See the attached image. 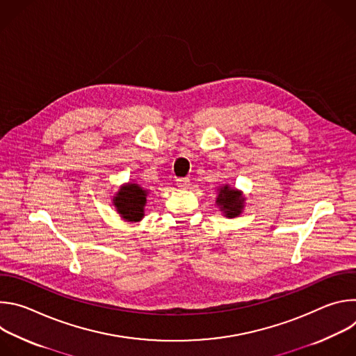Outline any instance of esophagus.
Here are the masks:
<instances>
[{
  "mask_svg": "<svg viewBox=\"0 0 356 356\" xmlns=\"http://www.w3.org/2000/svg\"><path fill=\"white\" fill-rule=\"evenodd\" d=\"M177 183V187L179 188H181V190H186V188H188V186H190V179H187V177H181V179H177L176 180Z\"/></svg>",
  "mask_w": 356,
  "mask_h": 356,
  "instance_id": "1",
  "label": "esophagus"
}]
</instances>
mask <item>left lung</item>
I'll use <instances>...</instances> for the list:
<instances>
[{
    "label": "left lung",
    "instance_id": "1",
    "mask_svg": "<svg viewBox=\"0 0 356 356\" xmlns=\"http://www.w3.org/2000/svg\"><path fill=\"white\" fill-rule=\"evenodd\" d=\"M245 201L243 193L229 184H222L217 188L216 204L227 218L239 217L243 211Z\"/></svg>",
    "mask_w": 356,
    "mask_h": 356
}]
</instances>
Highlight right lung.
Wrapping results in <instances>:
<instances>
[{"label": "right lung", "mask_w": 356, "mask_h": 356, "mask_svg": "<svg viewBox=\"0 0 356 356\" xmlns=\"http://www.w3.org/2000/svg\"><path fill=\"white\" fill-rule=\"evenodd\" d=\"M147 194L149 190L140 187L138 183H124L113 197V206L124 221L139 222L145 217Z\"/></svg>", "instance_id": "obj_1"}]
</instances>
